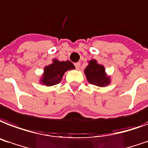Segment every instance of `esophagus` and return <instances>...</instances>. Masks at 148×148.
<instances>
[{"label":"esophagus","instance_id":"34e87169","mask_svg":"<svg viewBox=\"0 0 148 148\" xmlns=\"http://www.w3.org/2000/svg\"><path fill=\"white\" fill-rule=\"evenodd\" d=\"M74 65H75V66H76L77 69L79 70L80 66H81V63H80V62H77V63H75V64H74Z\"/></svg>","mask_w":148,"mask_h":148}]
</instances>
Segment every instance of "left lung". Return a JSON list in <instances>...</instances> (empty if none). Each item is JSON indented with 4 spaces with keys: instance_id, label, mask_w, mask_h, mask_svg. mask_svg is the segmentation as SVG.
I'll return each instance as SVG.
<instances>
[{
    "instance_id": "8db88e82",
    "label": "left lung",
    "mask_w": 148,
    "mask_h": 148,
    "mask_svg": "<svg viewBox=\"0 0 148 148\" xmlns=\"http://www.w3.org/2000/svg\"><path fill=\"white\" fill-rule=\"evenodd\" d=\"M86 78L90 84L99 87H106L111 82L110 77L106 73L103 65L98 64L96 60H91L84 71Z\"/></svg>"
}]
</instances>
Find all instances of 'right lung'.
<instances>
[{
  "label": "right lung",
  "mask_w": 148,
  "mask_h": 148,
  "mask_svg": "<svg viewBox=\"0 0 148 148\" xmlns=\"http://www.w3.org/2000/svg\"><path fill=\"white\" fill-rule=\"evenodd\" d=\"M74 69L75 66L70 60L59 61L57 59H53L51 64L44 67V72L39 82L46 86L59 84L65 72Z\"/></svg>",
  "instance_id": "add662e5"
}]
</instances>
